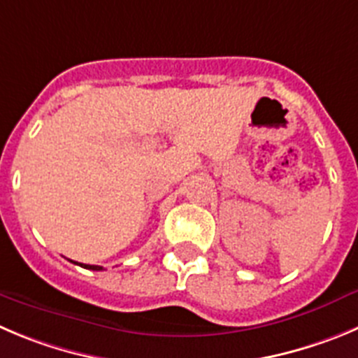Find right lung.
Returning a JSON list of instances; mask_svg holds the SVG:
<instances>
[{
    "mask_svg": "<svg viewBox=\"0 0 358 358\" xmlns=\"http://www.w3.org/2000/svg\"><path fill=\"white\" fill-rule=\"evenodd\" d=\"M70 262H72V259H70ZM72 263H76V265L83 266V268H88V270H102V266H99V265H85V263H78V262H72Z\"/></svg>",
    "mask_w": 358,
    "mask_h": 358,
    "instance_id": "right-lung-1",
    "label": "right lung"
}]
</instances>
